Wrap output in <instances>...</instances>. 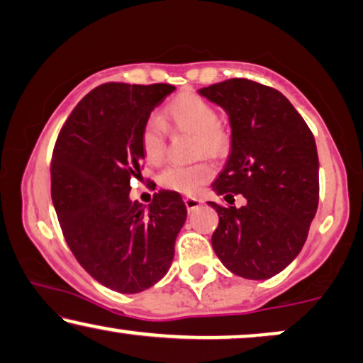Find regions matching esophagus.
Wrapping results in <instances>:
<instances>
[{
	"mask_svg": "<svg viewBox=\"0 0 363 363\" xmlns=\"http://www.w3.org/2000/svg\"><path fill=\"white\" fill-rule=\"evenodd\" d=\"M184 204L187 207V211H194V209H197V207L202 204V201L197 199V197H186Z\"/></svg>",
	"mask_w": 363,
	"mask_h": 363,
	"instance_id": "obj_1",
	"label": "esophagus"
}]
</instances>
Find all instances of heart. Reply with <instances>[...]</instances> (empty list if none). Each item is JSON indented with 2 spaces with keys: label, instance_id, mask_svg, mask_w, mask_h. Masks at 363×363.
<instances>
[{
  "label": "heart",
  "instance_id": "heart-1",
  "mask_svg": "<svg viewBox=\"0 0 363 363\" xmlns=\"http://www.w3.org/2000/svg\"><path fill=\"white\" fill-rule=\"evenodd\" d=\"M166 123L174 128L194 133V154H207L211 157H220L229 151L232 133L229 125L222 123L217 109L209 101L194 93L179 94L169 101L166 109ZM157 116L146 119L141 134L144 156L149 162L156 164L166 152L167 128ZM212 166L207 161L194 164H171L159 174V184L164 189L177 191L182 194H194L212 176Z\"/></svg>",
  "mask_w": 363,
  "mask_h": 363
}]
</instances>
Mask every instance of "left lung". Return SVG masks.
I'll return each instance as SVG.
<instances>
[{
  "label": "left lung",
  "instance_id": "1",
  "mask_svg": "<svg viewBox=\"0 0 363 363\" xmlns=\"http://www.w3.org/2000/svg\"><path fill=\"white\" fill-rule=\"evenodd\" d=\"M199 94L229 114L232 146L212 189L229 204L219 214L212 247L230 272L264 280L301 252L318 206V156L313 134L286 96L245 77H232Z\"/></svg>",
  "mask_w": 363,
  "mask_h": 363
}]
</instances>
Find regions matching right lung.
<instances>
[{
    "label": "right lung",
    "instance_id": "obj_1",
    "mask_svg": "<svg viewBox=\"0 0 363 363\" xmlns=\"http://www.w3.org/2000/svg\"><path fill=\"white\" fill-rule=\"evenodd\" d=\"M172 84L106 83L84 96L62 124L51 157V197L71 252L91 277L138 294L166 275L186 206L157 191L151 206L129 199L141 176V134Z\"/></svg>",
    "mask_w": 363,
    "mask_h": 363
}]
</instances>
